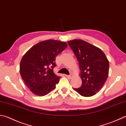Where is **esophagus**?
Returning a JSON list of instances; mask_svg holds the SVG:
<instances>
[{
    "mask_svg": "<svg viewBox=\"0 0 126 126\" xmlns=\"http://www.w3.org/2000/svg\"><path fill=\"white\" fill-rule=\"evenodd\" d=\"M65 76L67 77V78H68V79H71V78L72 77L73 75H72V74H70V75H66Z\"/></svg>",
    "mask_w": 126,
    "mask_h": 126,
    "instance_id": "esophagus-1",
    "label": "esophagus"
}]
</instances>
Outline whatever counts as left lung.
Segmentation results:
<instances>
[{
    "instance_id": "8db88e82",
    "label": "left lung",
    "mask_w": 126,
    "mask_h": 126,
    "mask_svg": "<svg viewBox=\"0 0 126 126\" xmlns=\"http://www.w3.org/2000/svg\"><path fill=\"white\" fill-rule=\"evenodd\" d=\"M79 62L82 84L73 90L85 97L99 92L109 75V62L101 49L81 40L68 41Z\"/></svg>"
}]
</instances>
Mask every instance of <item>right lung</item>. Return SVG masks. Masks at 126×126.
I'll list each match as a JSON object with an SVG mask.
<instances>
[{
    "instance_id": "obj_1",
    "label": "right lung",
    "mask_w": 126,
    "mask_h": 126,
    "mask_svg": "<svg viewBox=\"0 0 126 126\" xmlns=\"http://www.w3.org/2000/svg\"><path fill=\"white\" fill-rule=\"evenodd\" d=\"M67 47L64 42L46 40L33 46L22 57L20 74L34 94L43 96L56 89L61 78L53 72L56 57Z\"/></svg>"
}]
</instances>
